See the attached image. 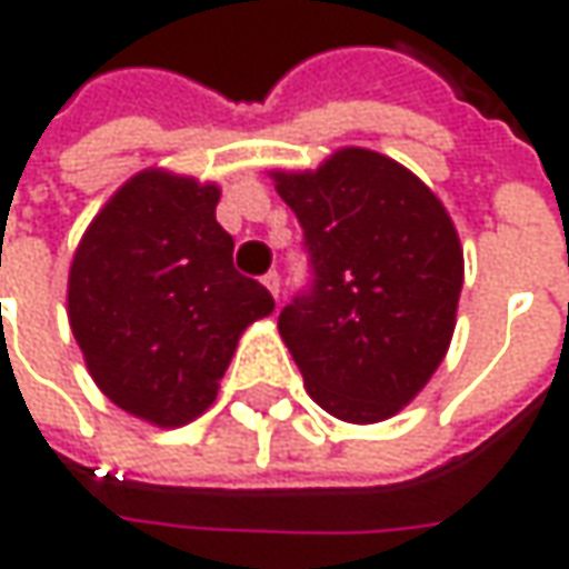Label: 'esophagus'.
Here are the masks:
<instances>
[{
  "mask_svg": "<svg viewBox=\"0 0 569 569\" xmlns=\"http://www.w3.org/2000/svg\"><path fill=\"white\" fill-rule=\"evenodd\" d=\"M262 284H266V288H269V291H272L274 300H278V297H281V274H278V272L262 274Z\"/></svg>",
  "mask_w": 569,
  "mask_h": 569,
  "instance_id": "34e87169",
  "label": "esophagus"
}]
</instances>
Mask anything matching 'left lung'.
Listing matches in <instances>:
<instances>
[{
    "label": "left lung",
    "mask_w": 569,
    "mask_h": 569,
    "mask_svg": "<svg viewBox=\"0 0 569 569\" xmlns=\"http://www.w3.org/2000/svg\"><path fill=\"white\" fill-rule=\"evenodd\" d=\"M272 180L313 269L278 332L319 408L351 425L386 421L447 358L462 291L459 233L411 170L367 148Z\"/></svg>",
    "instance_id": "1"
}]
</instances>
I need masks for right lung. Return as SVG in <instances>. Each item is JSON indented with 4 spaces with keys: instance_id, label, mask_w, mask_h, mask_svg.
<instances>
[{
    "instance_id": "right-lung-1",
    "label": "right lung",
    "mask_w": 569,
    "mask_h": 569,
    "mask_svg": "<svg viewBox=\"0 0 569 569\" xmlns=\"http://www.w3.org/2000/svg\"><path fill=\"white\" fill-rule=\"evenodd\" d=\"M218 199L214 183L142 170L100 208L69 269V326L91 377L148 425L196 421L243 329L274 310L233 269Z\"/></svg>"
}]
</instances>
